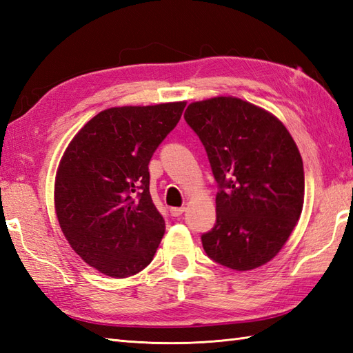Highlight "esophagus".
Returning a JSON list of instances; mask_svg holds the SVG:
<instances>
[{
    "mask_svg": "<svg viewBox=\"0 0 353 353\" xmlns=\"http://www.w3.org/2000/svg\"><path fill=\"white\" fill-rule=\"evenodd\" d=\"M183 212H185V208L183 206H181V208H171L170 209V214L172 216H181Z\"/></svg>",
    "mask_w": 353,
    "mask_h": 353,
    "instance_id": "obj_1",
    "label": "esophagus"
}]
</instances>
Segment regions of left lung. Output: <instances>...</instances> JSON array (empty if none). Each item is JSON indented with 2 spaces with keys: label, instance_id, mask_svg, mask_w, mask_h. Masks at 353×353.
<instances>
[{
  "label": "left lung",
  "instance_id": "8db88e82",
  "mask_svg": "<svg viewBox=\"0 0 353 353\" xmlns=\"http://www.w3.org/2000/svg\"><path fill=\"white\" fill-rule=\"evenodd\" d=\"M185 121L203 144L219 192L206 254L238 272L273 259L301 216L303 162L285 125L232 97L191 103Z\"/></svg>",
  "mask_w": 353,
  "mask_h": 353
}]
</instances>
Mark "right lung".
I'll return each instance as SVG.
<instances>
[{
    "instance_id": "1",
    "label": "right lung",
    "mask_w": 353,
    "mask_h": 353,
    "mask_svg": "<svg viewBox=\"0 0 353 353\" xmlns=\"http://www.w3.org/2000/svg\"><path fill=\"white\" fill-rule=\"evenodd\" d=\"M186 106H124L85 124L59 165L54 201L63 235L86 264L129 277L152 262L165 220L150 196L148 163Z\"/></svg>"
}]
</instances>
